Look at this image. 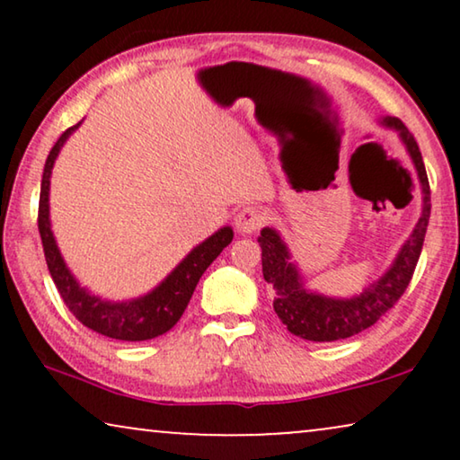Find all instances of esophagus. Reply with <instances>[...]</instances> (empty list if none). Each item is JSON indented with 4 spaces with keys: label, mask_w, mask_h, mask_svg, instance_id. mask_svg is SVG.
<instances>
[{
    "label": "esophagus",
    "mask_w": 460,
    "mask_h": 460,
    "mask_svg": "<svg viewBox=\"0 0 460 460\" xmlns=\"http://www.w3.org/2000/svg\"><path fill=\"white\" fill-rule=\"evenodd\" d=\"M261 222H263V217L260 211L253 209V207H244V209L236 216L234 226L241 234H253V232L261 228Z\"/></svg>",
    "instance_id": "esophagus-1"
}]
</instances>
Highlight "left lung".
Listing matches in <instances>:
<instances>
[{
  "label": "left lung",
  "instance_id": "1",
  "mask_svg": "<svg viewBox=\"0 0 460 460\" xmlns=\"http://www.w3.org/2000/svg\"><path fill=\"white\" fill-rule=\"evenodd\" d=\"M379 123L383 128L398 131L400 140L404 144L408 156H411L414 172H417L420 192H423V207H420L419 222L412 228L411 236L406 238V243L400 247L392 266L387 268V272L379 280L364 287L360 295L348 299L329 297V295L310 291L305 287L299 268L295 266L291 251L282 241L280 232L266 226L260 238H257L261 247L263 279L276 291L274 312L279 314L282 324L293 335L307 339V341H339V339L354 337L358 332L367 331L368 326H373L383 314L392 310L395 301L406 291L414 268H417L420 249H423L431 213V192L423 156H420L414 136L406 129V125L400 119L383 117L379 119Z\"/></svg>",
  "mask_w": 460,
  "mask_h": 460
}]
</instances>
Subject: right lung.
Wrapping results in <instances>:
<instances>
[{
    "label": "right lung",
    "mask_w": 460,
    "mask_h": 460,
    "mask_svg": "<svg viewBox=\"0 0 460 460\" xmlns=\"http://www.w3.org/2000/svg\"><path fill=\"white\" fill-rule=\"evenodd\" d=\"M79 125L81 121L73 125V128H68L58 137V142L49 150L46 167H43L37 226H40L48 270L52 274V280L56 288H58L60 297L65 299L66 307L73 312V316L81 324H85L87 329L96 331L104 337L119 339V341H146V339H155L163 335V332H167L169 329H173L175 323L181 318V314H184L200 276L211 266L213 260L232 243L234 232H232L230 226H224L216 234L205 238L153 291L142 295V297L109 301L100 297V295H93L84 285H79V280L68 270L58 244H56L52 222H49V178H52L56 156L60 155L65 142L71 137V134Z\"/></svg>",
    "instance_id": "1"
}]
</instances>
